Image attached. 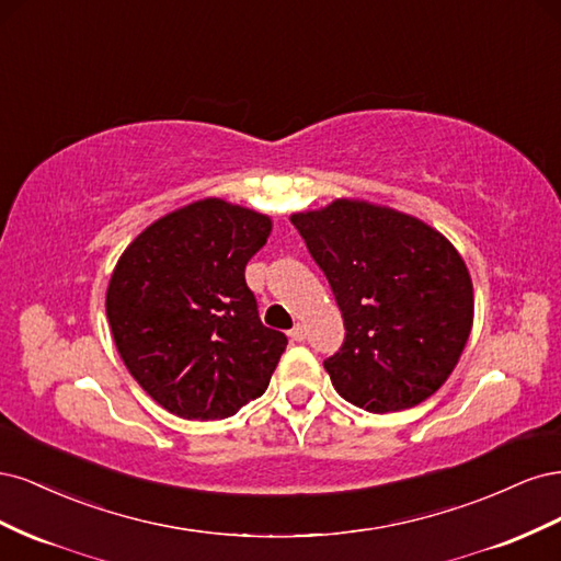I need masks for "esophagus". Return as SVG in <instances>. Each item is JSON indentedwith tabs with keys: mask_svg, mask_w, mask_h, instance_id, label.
I'll return each mask as SVG.
<instances>
[{
	"mask_svg": "<svg viewBox=\"0 0 561 561\" xmlns=\"http://www.w3.org/2000/svg\"><path fill=\"white\" fill-rule=\"evenodd\" d=\"M290 339L293 342H304V339H307V330H304V325H299L297 322V325L290 330Z\"/></svg>",
	"mask_w": 561,
	"mask_h": 561,
	"instance_id": "obj_1",
	"label": "esophagus"
}]
</instances>
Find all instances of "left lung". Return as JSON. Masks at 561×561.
Masks as SVG:
<instances>
[{
	"label": "left lung",
	"instance_id": "1",
	"mask_svg": "<svg viewBox=\"0 0 561 561\" xmlns=\"http://www.w3.org/2000/svg\"><path fill=\"white\" fill-rule=\"evenodd\" d=\"M290 219L344 316V344L322 363L336 393L375 414L431 398L472 328L461 254L421 219L367 201L336 198Z\"/></svg>",
	"mask_w": 561,
	"mask_h": 561
}]
</instances>
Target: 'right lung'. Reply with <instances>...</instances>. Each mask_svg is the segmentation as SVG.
<instances>
[{
  "label": "right lung",
  "instance_id": "right-lung-1",
  "mask_svg": "<svg viewBox=\"0 0 561 561\" xmlns=\"http://www.w3.org/2000/svg\"><path fill=\"white\" fill-rule=\"evenodd\" d=\"M271 219L203 198L149 225L118 257L107 320L147 396L182 419H227L260 398L287 346L262 325L245 264Z\"/></svg>",
  "mask_w": 561,
  "mask_h": 561
}]
</instances>
